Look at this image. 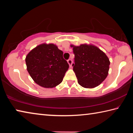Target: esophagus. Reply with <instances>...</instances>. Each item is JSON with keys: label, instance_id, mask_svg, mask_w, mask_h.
<instances>
[{"label": "esophagus", "instance_id": "obj_1", "mask_svg": "<svg viewBox=\"0 0 133 133\" xmlns=\"http://www.w3.org/2000/svg\"><path fill=\"white\" fill-rule=\"evenodd\" d=\"M67 63H68V64H69V66L70 67H71V64H72V63H73V61H72L71 59H69L67 60Z\"/></svg>", "mask_w": 133, "mask_h": 133}]
</instances>
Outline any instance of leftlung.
<instances>
[{"mask_svg":"<svg viewBox=\"0 0 133 133\" xmlns=\"http://www.w3.org/2000/svg\"><path fill=\"white\" fill-rule=\"evenodd\" d=\"M75 55L73 71L78 83L84 88H94L107 77L110 61L106 55L91 44L71 45Z\"/></svg>","mask_w":133,"mask_h":133,"instance_id":"left-lung-1","label":"left lung"}]
</instances>
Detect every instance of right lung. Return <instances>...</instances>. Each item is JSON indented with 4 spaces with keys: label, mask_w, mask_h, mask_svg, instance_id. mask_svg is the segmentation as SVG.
<instances>
[{
    "label": "right lung",
    "mask_w": 133,
    "mask_h": 133,
    "mask_svg": "<svg viewBox=\"0 0 133 133\" xmlns=\"http://www.w3.org/2000/svg\"><path fill=\"white\" fill-rule=\"evenodd\" d=\"M63 55L54 44L43 43L31 50L25 60L34 82L45 88H53L61 83L69 67Z\"/></svg>",
    "instance_id": "obj_1"
}]
</instances>
